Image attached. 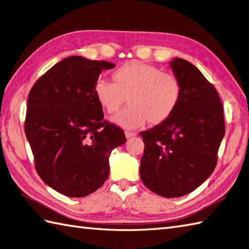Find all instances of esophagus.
<instances>
[{
  "label": "esophagus",
  "mask_w": 249,
  "mask_h": 249,
  "mask_svg": "<svg viewBox=\"0 0 249 249\" xmlns=\"http://www.w3.org/2000/svg\"><path fill=\"white\" fill-rule=\"evenodd\" d=\"M136 135L137 134L134 133V131H126V133H125V136H126V138H127V139L133 138V137H135Z\"/></svg>",
  "instance_id": "34e87169"
}]
</instances>
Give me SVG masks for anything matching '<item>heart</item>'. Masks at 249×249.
Here are the masks:
<instances>
[{"label": "heart", "instance_id": "b5f03b06", "mask_svg": "<svg viewBox=\"0 0 249 249\" xmlns=\"http://www.w3.org/2000/svg\"><path fill=\"white\" fill-rule=\"evenodd\" d=\"M114 82L98 78L93 92L106 112L118 111L123 95H128L129 106L115 116L121 127H140L145 121L158 124L176 110L181 98V86L178 79L160 68L138 61H130L113 71Z\"/></svg>", "mask_w": 249, "mask_h": 249}]
</instances>
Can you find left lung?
<instances>
[{"mask_svg": "<svg viewBox=\"0 0 249 249\" xmlns=\"http://www.w3.org/2000/svg\"><path fill=\"white\" fill-rule=\"evenodd\" d=\"M169 64L181 86V98L168 119L140 133L144 142L140 178L153 193L178 198L213 173L225 120L217 91L197 67L179 57Z\"/></svg>", "mask_w": 249, "mask_h": 249, "instance_id": "obj_1", "label": "left lung"}]
</instances>
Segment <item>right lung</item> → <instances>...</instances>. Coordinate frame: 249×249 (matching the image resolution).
Here are the masks:
<instances>
[{
  "label": "right lung",
  "mask_w": 249,
  "mask_h": 249,
  "mask_svg": "<svg viewBox=\"0 0 249 249\" xmlns=\"http://www.w3.org/2000/svg\"><path fill=\"white\" fill-rule=\"evenodd\" d=\"M115 65L72 55L56 63L31 89L24 131L43 181L67 197L94 193L109 177V156L126 142L103 121L93 92L104 70Z\"/></svg>",
  "instance_id": "obj_1"
}]
</instances>
